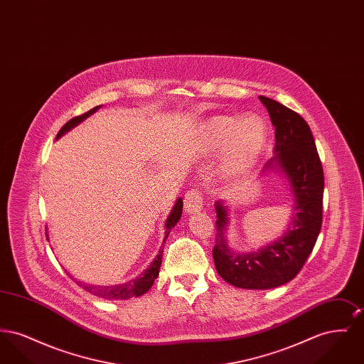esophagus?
<instances>
[{"label":"esophagus","instance_id":"esophagus-1","mask_svg":"<svg viewBox=\"0 0 364 364\" xmlns=\"http://www.w3.org/2000/svg\"><path fill=\"white\" fill-rule=\"evenodd\" d=\"M203 208V199L198 190H191L184 196V210L186 213H198Z\"/></svg>","mask_w":364,"mask_h":364}]
</instances>
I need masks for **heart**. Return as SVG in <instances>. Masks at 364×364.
I'll list each match as a JSON object with an SVG mask.
<instances>
[{
    "instance_id": "1",
    "label": "heart",
    "mask_w": 364,
    "mask_h": 364,
    "mask_svg": "<svg viewBox=\"0 0 364 364\" xmlns=\"http://www.w3.org/2000/svg\"><path fill=\"white\" fill-rule=\"evenodd\" d=\"M267 128L257 116L239 120L230 116L213 117L203 124L198 153L211 156L225 150L221 172L228 180H237L251 172L266 146Z\"/></svg>"
}]
</instances>
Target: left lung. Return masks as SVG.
Wrapping results in <instances>:
<instances>
[{
  "label": "left lung",
  "instance_id": "obj_1",
  "mask_svg": "<svg viewBox=\"0 0 364 364\" xmlns=\"http://www.w3.org/2000/svg\"><path fill=\"white\" fill-rule=\"evenodd\" d=\"M259 101L276 128L274 156L266 162L262 176L276 171L287 178L294 214L277 240L257 251L240 252L229 247L225 235L230 208L223 200L215 202V269L228 284L242 289H272L294 279L310 257L322 226L325 180L311 129L287 106L262 95Z\"/></svg>",
  "mask_w": 364,
  "mask_h": 364
}]
</instances>
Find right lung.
Here are the masks:
<instances>
[{
    "label": "right lung",
    "mask_w": 364,
    "mask_h": 364,
    "mask_svg": "<svg viewBox=\"0 0 364 364\" xmlns=\"http://www.w3.org/2000/svg\"><path fill=\"white\" fill-rule=\"evenodd\" d=\"M100 107H102V105L100 106H95L92 107L91 110H88L85 114L82 116H77V117H73L72 120L67 122L61 129L60 132L57 134V138L60 139L64 134L70 132L72 128H75L76 125H79L80 122H85L87 117H90L91 114H94ZM181 213H183V199L178 198L174 203L173 208L171 211V214L168 215L166 221H165V239L164 242L168 239L171 230L173 229L176 224L180 221L181 218ZM164 242L156 254V259L151 262V264L141 273L139 274L138 277L134 278V279H129L128 282H124V284H119V285H110V287H97V285H87L83 281H75L79 287H82L85 291H87L88 294H94V296H98L101 299H106V300H127V299H131V297H139L141 294H146L154 284L156 278L159 274V267H161V263H162V252H164ZM72 279H76V278L72 277L70 273H68Z\"/></svg>",
    "instance_id": "obj_1"
}]
</instances>
